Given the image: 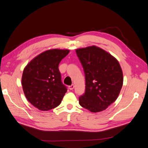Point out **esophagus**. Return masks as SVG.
<instances>
[{
	"label": "esophagus",
	"instance_id": "obj_1",
	"mask_svg": "<svg viewBox=\"0 0 148 148\" xmlns=\"http://www.w3.org/2000/svg\"><path fill=\"white\" fill-rule=\"evenodd\" d=\"M69 89H70V90H72V89H74V88H75V85L73 84H71V86H69Z\"/></svg>",
	"mask_w": 148,
	"mask_h": 148
}]
</instances>
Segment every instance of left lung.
I'll use <instances>...</instances> for the list:
<instances>
[{
  "instance_id": "8db88e82",
  "label": "left lung",
  "mask_w": 148,
  "mask_h": 148,
  "mask_svg": "<svg viewBox=\"0 0 148 148\" xmlns=\"http://www.w3.org/2000/svg\"><path fill=\"white\" fill-rule=\"evenodd\" d=\"M83 67L85 92L79 97L80 106L92 112L107 108L118 97L123 85L119 62L103 49L90 46L76 50Z\"/></svg>"
}]
</instances>
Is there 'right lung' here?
<instances>
[{"instance_id":"right-lung-1","label":"right lung","mask_w":148,"mask_h":148,"mask_svg":"<svg viewBox=\"0 0 148 148\" xmlns=\"http://www.w3.org/2000/svg\"><path fill=\"white\" fill-rule=\"evenodd\" d=\"M69 50L51 49L31 60L23 70L21 83L26 99L38 109L49 110L59 106L67 91L59 70Z\"/></svg>"}]
</instances>
